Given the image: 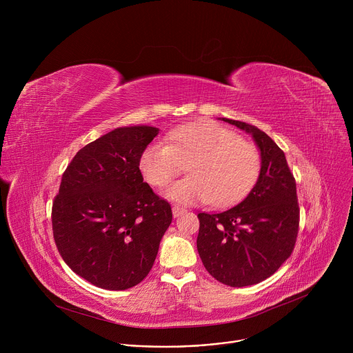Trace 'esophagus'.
<instances>
[{
  "instance_id": "esophagus-1",
  "label": "esophagus",
  "mask_w": 353,
  "mask_h": 353,
  "mask_svg": "<svg viewBox=\"0 0 353 353\" xmlns=\"http://www.w3.org/2000/svg\"><path fill=\"white\" fill-rule=\"evenodd\" d=\"M172 211H173V216L174 218H177V216H180V215H183L185 212V210L183 207H179V205H173Z\"/></svg>"
}]
</instances>
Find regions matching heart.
I'll return each mask as SVG.
<instances>
[{
    "mask_svg": "<svg viewBox=\"0 0 353 353\" xmlns=\"http://www.w3.org/2000/svg\"><path fill=\"white\" fill-rule=\"evenodd\" d=\"M169 143L154 142L139 159L143 179L168 185L188 163V177L176 181L166 196L181 204L208 203L222 208L236 204L256 185L263 166L260 149L225 127L187 124L169 134Z\"/></svg>",
    "mask_w": 353,
    "mask_h": 353,
    "instance_id": "obj_1",
    "label": "heart"
}]
</instances>
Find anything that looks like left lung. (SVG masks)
<instances>
[{
  "label": "left lung",
  "instance_id": "8db88e82",
  "mask_svg": "<svg viewBox=\"0 0 353 353\" xmlns=\"http://www.w3.org/2000/svg\"><path fill=\"white\" fill-rule=\"evenodd\" d=\"M222 120L251 134L263 166L256 185L240 204L219 214H198L196 250L216 281L241 288L270 278L290 257L300 211L283 150L256 125Z\"/></svg>",
  "mask_w": 353,
  "mask_h": 353
}]
</instances>
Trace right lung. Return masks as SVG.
I'll return each instance as SVG.
<instances>
[{
  "label": "right lung",
  "instance_id": "1",
  "mask_svg": "<svg viewBox=\"0 0 353 353\" xmlns=\"http://www.w3.org/2000/svg\"><path fill=\"white\" fill-rule=\"evenodd\" d=\"M159 130L120 127L79 149L53 201L52 223L65 264L92 285L125 290L152 268L172 208L143 183L139 159Z\"/></svg>",
  "mask_w": 353,
  "mask_h": 353
}]
</instances>
